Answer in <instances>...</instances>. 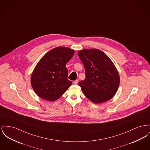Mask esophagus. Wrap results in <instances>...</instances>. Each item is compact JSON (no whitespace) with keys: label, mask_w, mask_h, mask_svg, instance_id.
<instances>
[{"label":"esophagus","mask_w":150,"mask_h":150,"mask_svg":"<svg viewBox=\"0 0 150 150\" xmlns=\"http://www.w3.org/2000/svg\"><path fill=\"white\" fill-rule=\"evenodd\" d=\"M78 80H75V81H73V83H74V84H76V85L78 84Z\"/></svg>","instance_id":"1"}]
</instances>
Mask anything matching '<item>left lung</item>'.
Returning a JSON list of instances; mask_svg holds the SVG:
<instances>
[{
  "label": "left lung",
  "mask_w": 150,
  "mask_h": 150,
  "mask_svg": "<svg viewBox=\"0 0 150 150\" xmlns=\"http://www.w3.org/2000/svg\"><path fill=\"white\" fill-rule=\"evenodd\" d=\"M78 54L85 68L86 79L79 82L84 95L95 104L112 98L118 90L120 81L114 63L98 49H84Z\"/></svg>",
  "instance_id": "obj_1"
}]
</instances>
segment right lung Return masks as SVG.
I'll list each match as a JSON object with an SVG mask.
<instances>
[{
	"label": "right lung",
	"mask_w": 150,
	"mask_h": 150,
	"mask_svg": "<svg viewBox=\"0 0 150 150\" xmlns=\"http://www.w3.org/2000/svg\"><path fill=\"white\" fill-rule=\"evenodd\" d=\"M74 53V50L59 46L46 53L38 62L32 74L30 83L39 97L55 101L70 87L72 81L67 79L66 64Z\"/></svg>",
	"instance_id": "add662e5"
}]
</instances>
